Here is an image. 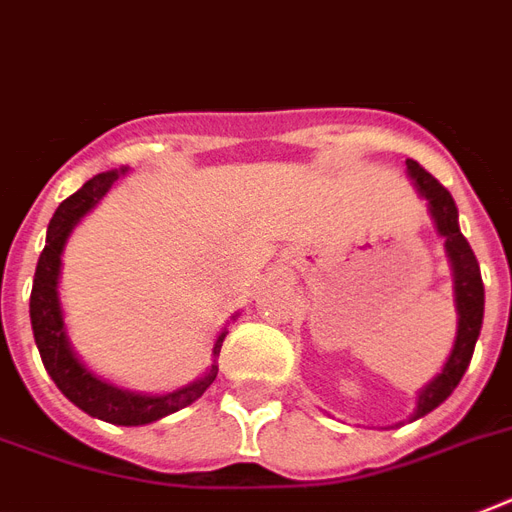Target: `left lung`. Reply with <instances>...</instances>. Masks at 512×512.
I'll list each match as a JSON object with an SVG mask.
<instances>
[{
  "mask_svg": "<svg viewBox=\"0 0 512 512\" xmlns=\"http://www.w3.org/2000/svg\"><path fill=\"white\" fill-rule=\"evenodd\" d=\"M406 170L414 177L422 196L428 199L438 233L446 239V252H449V260H452L454 268L457 311H460V327H457L452 356H449V361H446L436 380L425 385V390L417 396V409L412 414V420H417L422 414L433 412L438 404H444L446 398L452 396V390L460 385L465 369H468L476 340L481 335V321H484V281H481V268H478L476 255H473L468 239L462 236L460 225H457V207H454L452 193L446 191L444 185L438 183L436 177L414 159H406Z\"/></svg>",
  "mask_w": 512,
  "mask_h": 512,
  "instance_id": "1",
  "label": "left lung"
}]
</instances>
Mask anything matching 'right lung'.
<instances>
[{"mask_svg":"<svg viewBox=\"0 0 512 512\" xmlns=\"http://www.w3.org/2000/svg\"><path fill=\"white\" fill-rule=\"evenodd\" d=\"M122 172H100L55 209V215L47 225V244L36 263L34 287H31V327H34V340L44 369L50 372L60 393L71 404L79 406L90 417L114 422V425H146V422L162 420L167 414L193 404L215 382L217 366L212 364V369L188 388H180L167 396H140V393H130V390L114 388V385L98 380L95 374H90L79 364V358L68 348L66 332H63V313H60L58 303L60 252L66 247L68 233L74 231V225L106 196V191L119 180ZM225 335L228 332L217 337L212 356H220Z\"/></svg>","mask_w":512,"mask_h":512,"instance_id":"1","label":"right lung"}]
</instances>
